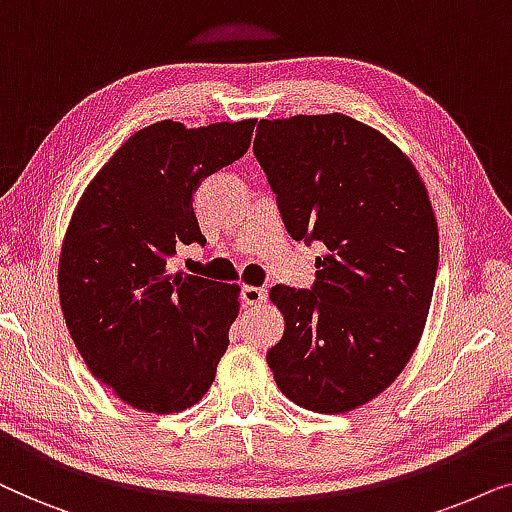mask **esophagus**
<instances>
[{
  "label": "esophagus",
  "instance_id": "1",
  "mask_svg": "<svg viewBox=\"0 0 512 512\" xmlns=\"http://www.w3.org/2000/svg\"><path fill=\"white\" fill-rule=\"evenodd\" d=\"M267 295H269L267 285H260V288H255V285H243L241 290V297L245 304H262L264 299H267Z\"/></svg>",
  "mask_w": 512,
  "mask_h": 512
}]
</instances>
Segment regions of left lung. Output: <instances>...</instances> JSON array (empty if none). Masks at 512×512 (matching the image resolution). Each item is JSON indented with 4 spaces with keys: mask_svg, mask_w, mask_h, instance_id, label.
Here are the masks:
<instances>
[{
    "mask_svg": "<svg viewBox=\"0 0 512 512\" xmlns=\"http://www.w3.org/2000/svg\"><path fill=\"white\" fill-rule=\"evenodd\" d=\"M257 161L288 234L320 243L311 290L274 285L285 316L267 363L285 398L356 410L393 384L424 332L438 274V222L410 159L346 114L262 119Z\"/></svg>",
    "mask_w": 512,
    "mask_h": 512,
    "instance_id": "1",
    "label": "left lung"
}]
</instances>
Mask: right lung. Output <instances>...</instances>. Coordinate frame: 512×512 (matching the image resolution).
Instances as JSON below:
<instances>
[{"mask_svg": "<svg viewBox=\"0 0 512 512\" xmlns=\"http://www.w3.org/2000/svg\"><path fill=\"white\" fill-rule=\"evenodd\" d=\"M255 119L131 135L86 187L60 255V304L88 370L145 412L187 410L215 379L238 285L168 274L175 245L206 243L201 180L248 152Z\"/></svg>", "mask_w": 512, "mask_h": 512, "instance_id": "obj_1", "label": "right lung"}]
</instances>
